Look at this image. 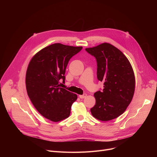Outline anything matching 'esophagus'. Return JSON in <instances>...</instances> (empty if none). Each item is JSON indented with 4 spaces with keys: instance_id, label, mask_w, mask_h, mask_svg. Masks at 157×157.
Returning <instances> with one entry per match:
<instances>
[{
    "instance_id": "esophagus-1",
    "label": "esophagus",
    "mask_w": 157,
    "mask_h": 157,
    "mask_svg": "<svg viewBox=\"0 0 157 157\" xmlns=\"http://www.w3.org/2000/svg\"><path fill=\"white\" fill-rule=\"evenodd\" d=\"M86 94H83V95H79V98H86Z\"/></svg>"
}]
</instances>
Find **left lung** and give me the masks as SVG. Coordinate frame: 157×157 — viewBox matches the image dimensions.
Here are the masks:
<instances>
[{
    "label": "left lung",
    "instance_id": "8db88e82",
    "mask_svg": "<svg viewBox=\"0 0 157 157\" xmlns=\"http://www.w3.org/2000/svg\"><path fill=\"white\" fill-rule=\"evenodd\" d=\"M85 50L95 58L97 79L104 82L102 91L94 94L96 103L91 113L101 121L118 118L125 112L134 94L136 81L131 64L120 50L109 43Z\"/></svg>",
    "mask_w": 157,
    "mask_h": 157
}]
</instances>
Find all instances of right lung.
Instances as JSON below:
<instances>
[{"mask_svg":"<svg viewBox=\"0 0 157 157\" xmlns=\"http://www.w3.org/2000/svg\"><path fill=\"white\" fill-rule=\"evenodd\" d=\"M82 48L53 44L37 53L29 64L25 79L27 94L38 112L52 121L68 118L72 104L77 99L76 94L60 87L59 81H65L69 61Z\"/></svg>","mask_w":157,"mask_h":157,"instance_id":"obj_1","label":"right lung"}]
</instances>
